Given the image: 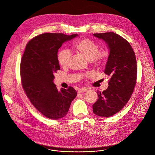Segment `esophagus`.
<instances>
[{
  "mask_svg": "<svg viewBox=\"0 0 155 155\" xmlns=\"http://www.w3.org/2000/svg\"><path fill=\"white\" fill-rule=\"evenodd\" d=\"M88 88H87V87H83V88H81L80 89H79L78 90V93H82V92H87L88 90Z\"/></svg>",
  "mask_w": 155,
  "mask_h": 155,
  "instance_id": "esophagus-1",
  "label": "esophagus"
}]
</instances>
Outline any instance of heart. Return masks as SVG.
<instances>
[{"instance_id": "b5f03b06", "label": "heart", "mask_w": 155, "mask_h": 155, "mask_svg": "<svg viewBox=\"0 0 155 155\" xmlns=\"http://www.w3.org/2000/svg\"><path fill=\"white\" fill-rule=\"evenodd\" d=\"M75 50L83 54L89 61L96 65H100L104 63L107 58L108 54L105 50H99L98 45L88 39H83L75 43ZM71 54L67 49L59 51L58 55V62L61 66L64 67L68 65Z\"/></svg>"}]
</instances>
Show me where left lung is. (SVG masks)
Here are the masks:
<instances>
[{
    "mask_svg": "<svg viewBox=\"0 0 155 155\" xmlns=\"http://www.w3.org/2000/svg\"><path fill=\"white\" fill-rule=\"evenodd\" d=\"M104 40L109 49L105 74L110 77L109 87L97 91L98 99L92 105L97 116L110 117L123 109L133 92L137 82V66L132 46L114 32L94 34Z\"/></svg>",
    "mask_w": 155,
    "mask_h": 155,
    "instance_id": "8db88e82",
    "label": "left lung"
}]
</instances>
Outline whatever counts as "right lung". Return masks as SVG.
I'll return each instance as SVG.
<instances>
[{"mask_svg": "<svg viewBox=\"0 0 155 155\" xmlns=\"http://www.w3.org/2000/svg\"><path fill=\"white\" fill-rule=\"evenodd\" d=\"M78 34L46 33L31 39L26 46L21 61L22 86L32 105L46 118L58 120L67 115L77 96L75 89L58 90L54 74L60 67L58 50L63 43Z\"/></svg>", "mask_w": 155, "mask_h": 155, "instance_id": "obj_1", "label": "right lung"}]
</instances>
